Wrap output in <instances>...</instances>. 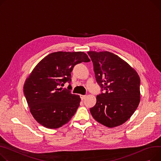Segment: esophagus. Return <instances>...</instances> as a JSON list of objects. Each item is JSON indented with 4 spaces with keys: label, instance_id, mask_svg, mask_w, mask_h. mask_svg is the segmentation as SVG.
<instances>
[{
    "label": "esophagus",
    "instance_id": "1",
    "mask_svg": "<svg viewBox=\"0 0 161 161\" xmlns=\"http://www.w3.org/2000/svg\"><path fill=\"white\" fill-rule=\"evenodd\" d=\"M80 98L81 100H83L85 98H86V95H80Z\"/></svg>",
    "mask_w": 161,
    "mask_h": 161
}]
</instances>
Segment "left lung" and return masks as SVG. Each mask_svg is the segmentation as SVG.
Wrapping results in <instances>:
<instances>
[{
	"mask_svg": "<svg viewBox=\"0 0 161 161\" xmlns=\"http://www.w3.org/2000/svg\"><path fill=\"white\" fill-rule=\"evenodd\" d=\"M94 66L96 80L105 92L96 96L90 109L94 119L109 127L125 123L134 113L141 100V80L126 61L103 51L87 52Z\"/></svg>",
	"mask_w": 161,
	"mask_h": 161,
	"instance_id": "obj_1",
	"label": "left lung"
}]
</instances>
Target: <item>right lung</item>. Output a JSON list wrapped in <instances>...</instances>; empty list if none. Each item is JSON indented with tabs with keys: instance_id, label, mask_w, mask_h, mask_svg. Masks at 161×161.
Masks as SVG:
<instances>
[{
	"instance_id": "add662e5",
	"label": "right lung",
	"mask_w": 161,
	"mask_h": 161,
	"mask_svg": "<svg viewBox=\"0 0 161 161\" xmlns=\"http://www.w3.org/2000/svg\"><path fill=\"white\" fill-rule=\"evenodd\" d=\"M90 61L83 52H56L41 59L26 78L23 91L34 119L48 129H57L68 123L76 112L81 98L64 83L71 81L75 65Z\"/></svg>"
}]
</instances>
